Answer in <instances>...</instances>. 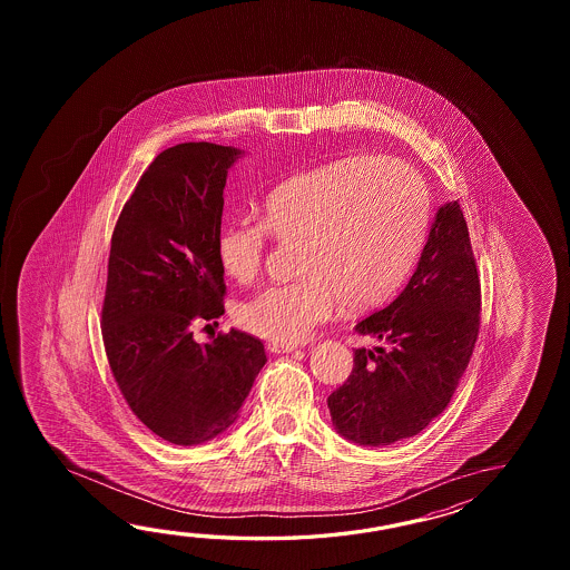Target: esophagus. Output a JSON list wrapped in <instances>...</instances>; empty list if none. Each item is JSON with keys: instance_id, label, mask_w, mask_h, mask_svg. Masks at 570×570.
<instances>
[{"instance_id": "1", "label": "esophagus", "mask_w": 570, "mask_h": 570, "mask_svg": "<svg viewBox=\"0 0 570 570\" xmlns=\"http://www.w3.org/2000/svg\"><path fill=\"white\" fill-rule=\"evenodd\" d=\"M268 348H271V352H277V354H287V352H293L297 346L295 344H268Z\"/></svg>"}]
</instances>
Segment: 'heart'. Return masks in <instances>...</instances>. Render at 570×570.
<instances>
[{"instance_id":"obj_1","label":"heart","mask_w":570,"mask_h":570,"mask_svg":"<svg viewBox=\"0 0 570 570\" xmlns=\"http://www.w3.org/2000/svg\"><path fill=\"white\" fill-rule=\"evenodd\" d=\"M430 195L397 158H340L302 170L267 195L261 224L234 219L219 228V267L236 283L255 279L267 256V234L299 243L302 279L268 285L238 307L248 332L275 344H297L342 303L366 312L389 302L424 248Z\"/></svg>"}]
</instances>
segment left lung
<instances>
[{"label": "left lung", "instance_id": "obj_1", "mask_svg": "<svg viewBox=\"0 0 570 570\" xmlns=\"http://www.w3.org/2000/svg\"><path fill=\"white\" fill-rule=\"evenodd\" d=\"M481 324V283L459 202L438 209L417 268L395 302L356 324L379 340L356 348L346 383L327 397L340 436L383 449L420 434L446 410Z\"/></svg>", "mask_w": 570, "mask_h": 570}]
</instances>
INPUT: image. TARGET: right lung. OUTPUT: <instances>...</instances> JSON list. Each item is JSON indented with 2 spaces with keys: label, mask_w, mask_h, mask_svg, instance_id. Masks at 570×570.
<instances>
[{
  "label": "right lung",
  "mask_w": 570,
  "mask_h": 570,
  "mask_svg": "<svg viewBox=\"0 0 570 570\" xmlns=\"http://www.w3.org/2000/svg\"><path fill=\"white\" fill-rule=\"evenodd\" d=\"M243 150L183 142L163 150L111 234L101 336L126 403L158 438L194 446L228 430L267 363L261 340L234 330L197 344L224 314L216 253L228 169Z\"/></svg>",
  "instance_id": "right-lung-1"
}]
</instances>
